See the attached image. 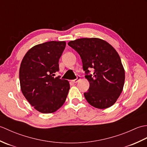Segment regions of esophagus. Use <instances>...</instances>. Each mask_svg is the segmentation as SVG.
<instances>
[{
  "label": "esophagus",
  "instance_id": "esophagus-1",
  "mask_svg": "<svg viewBox=\"0 0 147 147\" xmlns=\"http://www.w3.org/2000/svg\"><path fill=\"white\" fill-rule=\"evenodd\" d=\"M80 79H81V77L80 76H77V78L76 79H75V80H72V82H73V83H77L78 82L79 80H80Z\"/></svg>",
  "mask_w": 147,
  "mask_h": 147
}]
</instances>
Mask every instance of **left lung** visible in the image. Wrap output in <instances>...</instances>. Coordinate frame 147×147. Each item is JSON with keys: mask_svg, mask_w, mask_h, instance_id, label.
Returning a JSON list of instances; mask_svg holds the SVG:
<instances>
[{"mask_svg": "<svg viewBox=\"0 0 147 147\" xmlns=\"http://www.w3.org/2000/svg\"><path fill=\"white\" fill-rule=\"evenodd\" d=\"M68 45L80 55L85 78L90 83L84 96L89 104L98 109L111 107L123 91L125 72L121 58L107 42L96 38H79ZM93 68L94 73L90 74Z\"/></svg>", "mask_w": 147, "mask_h": 147, "instance_id": "8db88e82", "label": "left lung"}]
</instances>
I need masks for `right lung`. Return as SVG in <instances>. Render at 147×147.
<instances>
[{
    "instance_id": "right-lung-1",
    "label": "right lung",
    "mask_w": 147,
    "mask_h": 147,
    "mask_svg": "<svg viewBox=\"0 0 147 147\" xmlns=\"http://www.w3.org/2000/svg\"><path fill=\"white\" fill-rule=\"evenodd\" d=\"M65 42L51 41L36 45L24 55L20 68L21 92L36 111L54 112L64 104L70 86L67 80L55 78Z\"/></svg>"
}]
</instances>
